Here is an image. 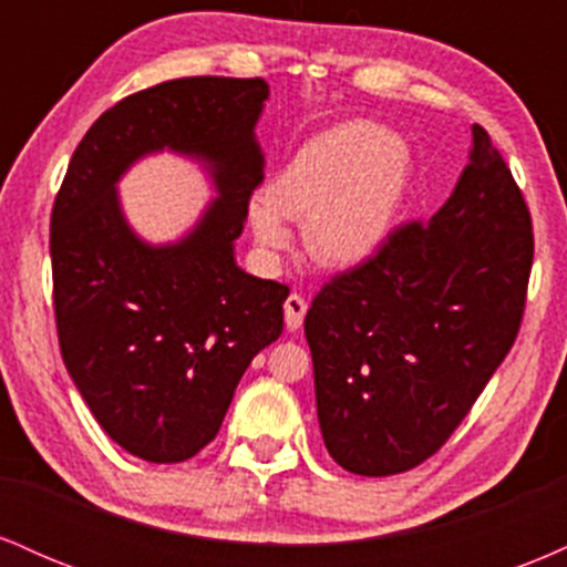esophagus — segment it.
Instances as JSON below:
<instances>
[{"label": "esophagus", "mask_w": 567, "mask_h": 567, "mask_svg": "<svg viewBox=\"0 0 567 567\" xmlns=\"http://www.w3.org/2000/svg\"><path fill=\"white\" fill-rule=\"evenodd\" d=\"M306 309H309V303H306V298L298 296V292H290V296L285 298V324H288V330L301 328Z\"/></svg>", "instance_id": "obj_1"}]
</instances>
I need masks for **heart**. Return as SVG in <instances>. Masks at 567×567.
<instances>
[{
	"instance_id": "1",
	"label": "heart",
	"mask_w": 567,
	"mask_h": 567,
	"mask_svg": "<svg viewBox=\"0 0 567 567\" xmlns=\"http://www.w3.org/2000/svg\"><path fill=\"white\" fill-rule=\"evenodd\" d=\"M405 138L373 122H343L309 138L250 202V226L266 250H285L303 220L317 264L351 269L370 261L392 234L410 181Z\"/></svg>"
}]
</instances>
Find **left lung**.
Returning <instances> with one entry per match:
<instances>
[{
  "label": "left lung",
  "mask_w": 567,
  "mask_h": 567,
  "mask_svg": "<svg viewBox=\"0 0 567 567\" xmlns=\"http://www.w3.org/2000/svg\"><path fill=\"white\" fill-rule=\"evenodd\" d=\"M533 266V226L491 135L429 220H410L306 311L317 419L338 466L389 477L424 464L509 354Z\"/></svg>",
  "instance_id": "1"
}]
</instances>
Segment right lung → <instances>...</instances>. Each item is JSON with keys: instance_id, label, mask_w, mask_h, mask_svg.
I'll return each mask as SVG.
<instances>
[{"instance_id": "add662e5", "label": "right lung", "mask_w": 567, "mask_h": 567, "mask_svg": "<svg viewBox=\"0 0 567 567\" xmlns=\"http://www.w3.org/2000/svg\"><path fill=\"white\" fill-rule=\"evenodd\" d=\"M264 80L184 76L103 112L69 162L50 218L61 354L116 445L152 464L192 458L218 434L258 351L282 336L288 285L234 261L264 181ZM171 147L203 162L217 199L171 246L128 229L115 181Z\"/></svg>"}]
</instances>
